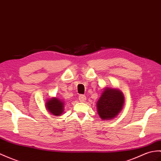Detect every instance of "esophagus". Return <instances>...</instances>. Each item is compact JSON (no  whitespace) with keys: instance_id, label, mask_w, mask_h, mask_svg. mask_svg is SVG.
I'll return each mask as SVG.
<instances>
[{"instance_id":"1","label":"esophagus","mask_w":161,"mask_h":161,"mask_svg":"<svg viewBox=\"0 0 161 161\" xmlns=\"http://www.w3.org/2000/svg\"><path fill=\"white\" fill-rule=\"evenodd\" d=\"M79 100L81 102H85L86 101V97L84 95H80L79 96Z\"/></svg>"}]
</instances>
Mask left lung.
Wrapping results in <instances>:
<instances>
[{
    "mask_svg": "<svg viewBox=\"0 0 161 161\" xmlns=\"http://www.w3.org/2000/svg\"><path fill=\"white\" fill-rule=\"evenodd\" d=\"M124 105V95L116 88H106L97 102V113L103 120L117 117Z\"/></svg>",
    "mask_w": 161,
    "mask_h": 161,
    "instance_id": "1",
    "label": "left lung"
}]
</instances>
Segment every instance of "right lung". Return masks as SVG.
<instances>
[{"label":"right lung","instance_id":"1","mask_svg":"<svg viewBox=\"0 0 161 161\" xmlns=\"http://www.w3.org/2000/svg\"><path fill=\"white\" fill-rule=\"evenodd\" d=\"M46 108L51 114L55 116H60L64 113V103L57 97L48 99L46 102Z\"/></svg>","mask_w":161,"mask_h":161}]
</instances>
